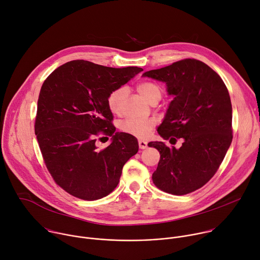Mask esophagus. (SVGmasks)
Instances as JSON below:
<instances>
[{"label":"esophagus","instance_id":"34e87169","mask_svg":"<svg viewBox=\"0 0 260 260\" xmlns=\"http://www.w3.org/2000/svg\"><path fill=\"white\" fill-rule=\"evenodd\" d=\"M139 148H140V149H146V148H147V142L139 141Z\"/></svg>","mask_w":260,"mask_h":260}]
</instances>
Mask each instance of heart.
I'll use <instances>...</instances> for the list:
<instances>
[{
    "mask_svg": "<svg viewBox=\"0 0 260 260\" xmlns=\"http://www.w3.org/2000/svg\"><path fill=\"white\" fill-rule=\"evenodd\" d=\"M138 92L151 105L157 104L161 99V89L152 82H142L137 85ZM126 90L124 87H118L111 91L107 98V106L111 113L118 115L121 113L122 102L125 98ZM155 126L153 119H132L127 118L119 122L118 128L121 133L133 136L137 139L144 140L150 136Z\"/></svg>",
    "mask_w": 260,
    "mask_h": 260,
    "instance_id": "1",
    "label": "heart"
}]
</instances>
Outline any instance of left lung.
Instances as JSON below:
<instances>
[{
    "label": "left lung",
    "mask_w": 260,
    "mask_h": 260,
    "mask_svg": "<svg viewBox=\"0 0 260 260\" xmlns=\"http://www.w3.org/2000/svg\"><path fill=\"white\" fill-rule=\"evenodd\" d=\"M166 82L174 95L158 127L165 139H183L179 149L150 142L160 159L152 175L160 190L184 196L203 187L223 160L233 141V108L229 90L218 74L205 62L185 58L143 74Z\"/></svg>",
    "instance_id": "left-lung-1"
}]
</instances>
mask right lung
<instances>
[{
	"label": "right lung",
	"mask_w": 260,
	"mask_h": 260,
	"mask_svg": "<svg viewBox=\"0 0 260 260\" xmlns=\"http://www.w3.org/2000/svg\"><path fill=\"white\" fill-rule=\"evenodd\" d=\"M141 71L77 59L58 67L44 81L35 133L48 172L71 196L85 201L107 197L118 185L124 164L138 152L135 137L115 133L107 98ZM100 134L113 137L103 150L96 148Z\"/></svg>",
	"instance_id": "right-lung-1"
}]
</instances>
